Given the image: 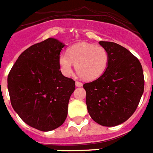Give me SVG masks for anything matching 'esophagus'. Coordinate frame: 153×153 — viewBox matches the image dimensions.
<instances>
[{
    "label": "esophagus",
    "instance_id": "34e87169",
    "mask_svg": "<svg viewBox=\"0 0 153 153\" xmlns=\"http://www.w3.org/2000/svg\"><path fill=\"white\" fill-rule=\"evenodd\" d=\"M75 85H76V86L78 87H80L82 85V83L80 82H79V81H76V82H75Z\"/></svg>",
    "mask_w": 153,
    "mask_h": 153
}]
</instances>
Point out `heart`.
I'll return each instance as SVG.
<instances>
[{"instance_id":"heart-1","label":"heart","mask_w":153,"mask_h":153,"mask_svg":"<svg viewBox=\"0 0 153 153\" xmlns=\"http://www.w3.org/2000/svg\"><path fill=\"white\" fill-rule=\"evenodd\" d=\"M109 53L102 46L81 43L68 50V54L62 53L59 57L60 69L67 77L72 74L73 64L82 79L95 80L106 71L109 65Z\"/></svg>"}]
</instances>
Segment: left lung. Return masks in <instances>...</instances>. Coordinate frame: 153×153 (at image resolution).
<instances>
[{
  "mask_svg": "<svg viewBox=\"0 0 153 153\" xmlns=\"http://www.w3.org/2000/svg\"><path fill=\"white\" fill-rule=\"evenodd\" d=\"M109 53L104 74L85 83L88 112L92 119L106 127L117 126L134 114L144 92L145 79L138 59L124 47L100 41Z\"/></svg>",
  "mask_w": 153,
  "mask_h": 153,
  "instance_id": "1",
  "label": "left lung"
}]
</instances>
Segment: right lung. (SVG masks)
<instances>
[{"instance_id":"1","label":"right lung","mask_w":153,"mask_h":153,"mask_svg":"<svg viewBox=\"0 0 153 153\" xmlns=\"http://www.w3.org/2000/svg\"><path fill=\"white\" fill-rule=\"evenodd\" d=\"M65 45L49 38L22 52L7 76L11 106L28 125L49 131L62 125L75 82L60 71Z\"/></svg>"}]
</instances>
